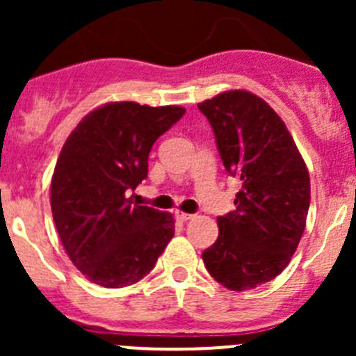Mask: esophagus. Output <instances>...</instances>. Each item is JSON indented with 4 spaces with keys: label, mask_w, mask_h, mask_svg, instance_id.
Returning <instances> with one entry per match:
<instances>
[{
    "label": "esophagus",
    "mask_w": 356,
    "mask_h": 356,
    "mask_svg": "<svg viewBox=\"0 0 356 356\" xmlns=\"http://www.w3.org/2000/svg\"><path fill=\"white\" fill-rule=\"evenodd\" d=\"M175 217H177L181 222H186V220H189V218H193V215L184 213V211H175Z\"/></svg>",
    "instance_id": "esophagus-1"
}]
</instances>
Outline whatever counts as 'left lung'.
<instances>
[{
	"label": "left lung",
	"instance_id": "1",
	"mask_svg": "<svg viewBox=\"0 0 356 356\" xmlns=\"http://www.w3.org/2000/svg\"><path fill=\"white\" fill-rule=\"evenodd\" d=\"M225 170L241 181L236 210L217 218L218 238L203 251L211 277L246 291L277 277L303 236L310 175L282 118L250 91L200 103Z\"/></svg>",
	"mask_w": 356,
	"mask_h": 356
}]
</instances>
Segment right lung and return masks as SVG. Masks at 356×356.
<instances>
[{
  "mask_svg": "<svg viewBox=\"0 0 356 356\" xmlns=\"http://www.w3.org/2000/svg\"><path fill=\"white\" fill-rule=\"evenodd\" d=\"M186 110L106 103L70 132L51 179V211L72 264L95 284L124 288L155 267L175 232L172 213L131 204L152 146Z\"/></svg>",
  "mask_w": 356,
  "mask_h": 356,
  "instance_id": "obj_1",
  "label": "right lung"
}]
</instances>
